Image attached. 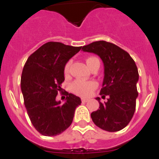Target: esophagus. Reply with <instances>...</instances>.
<instances>
[{
	"mask_svg": "<svg viewBox=\"0 0 159 159\" xmlns=\"http://www.w3.org/2000/svg\"><path fill=\"white\" fill-rule=\"evenodd\" d=\"M82 102L85 103V102H88V99H87V98H82Z\"/></svg>",
	"mask_w": 159,
	"mask_h": 159,
	"instance_id": "34e87169",
	"label": "esophagus"
}]
</instances>
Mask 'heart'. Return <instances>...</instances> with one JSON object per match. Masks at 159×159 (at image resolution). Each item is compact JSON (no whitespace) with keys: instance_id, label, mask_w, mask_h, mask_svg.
I'll use <instances>...</instances> for the list:
<instances>
[{"instance_id":"1","label":"heart","mask_w":159,"mask_h":159,"mask_svg":"<svg viewBox=\"0 0 159 159\" xmlns=\"http://www.w3.org/2000/svg\"><path fill=\"white\" fill-rule=\"evenodd\" d=\"M97 61H99L97 57H89L87 58L86 62H87V66L89 67L90 69H92V67L94 66L95 62ZM70 66H71V61H68L64 66L63 71H64L65 75L68 74ZM97 83L96 82H93V81L85 82V81H82V80H76L71 85V91L77 96L86 97L92 94V92L97 88Z\"/></svg>"}]
</instances>
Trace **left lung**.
I'll return each mask as SVG.
<instances>
[{
	"mask_svg": "<svg viewBox=\"0 0 159 159\" xmlns=\"http://www.w3.org/2000/svg\"><path fill=\"white\" fill-rule=\"evenodd\" d=\"M82 51L96 53L104 63V80L100 95L107 96V102L91 114L92 121L99 128L116 132L125 127L135 111L138 97V68L126 51L104 40L96 41L82 47Z\"/></svg>",
	"mask_w": 159,
	"mask_h": 159,
	"instance_id": "8db88e82",
	"label": "left lung"
}]
</instances>
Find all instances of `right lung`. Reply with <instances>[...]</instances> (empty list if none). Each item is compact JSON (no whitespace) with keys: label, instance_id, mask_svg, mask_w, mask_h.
<instances>
[{"label":"right lung","instance_id":"1","mask_svg":"<svg viewBox=\"0 0 159 159\" xmlns=\"http://www.w3.org/2000/svg\"><path fill=\"white\" fill-rule=\"evenodd\" d=\"M82 47L48 42L28 57L20 80L21 92L34 127L44 136H56L72 122L75 110L82 102L68 92L66 102L56 101L64 82V66Z\"/></svg>","mask_w":159,"mask_h":159}]
</instances>
